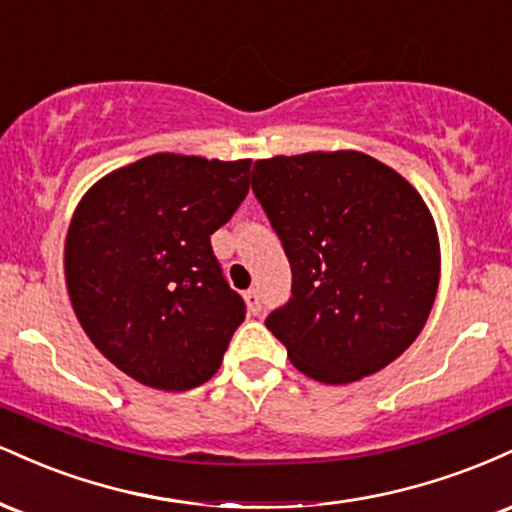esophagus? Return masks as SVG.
<instances>
[{
	"instance_id": "1",
	"label": "esophagus",
	"mask_w": 512,
	"mask_h": 512,
	"mask_svg": "<svg viewBox=\"0 0 512 512\" xmlns=\"http://www.w3.org/2000/svg\"><path fill=\"white\" fill-rule=\"evenodd\" d=\"M245 301H248V310L252 315H257L262 310V296H260V291H257V289L245 291Z\"/></svg>"
}]
</instances>
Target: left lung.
Here are the masks:
<instances>
[{
  "instance_id": "obj_1",
  "label": "left lung",
  "mask_w": 512,
  "mask_h": 512,
  "mask_svg": "<svg viewBox=\"0 0 512 512\" xmlns=\"http://www.w3.org/2000/svg\"><path fill=\"white\" fill-rule=\"evenodd\" d=\"M252 192L291 264V298L264 325L293 366L342 385L402 356L424 330L440 272L419 192L358 151L257 161Z\"/></svg>"
}]
</instances>
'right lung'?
<instances>
[{"instance_id": "add662e5", "label": "right lung", "mask_w": 512, "mask_h": 512, "mask_svg": "<svg viewBox=\"0 0 512 512\" xmlns=\"http://www.w3.org/2000/svg\"><path fill=\"white\" fill-rule=\"evenodd\" d=\"M250 190V161L154 154L105 175L74 211L64 272L96 349L129 378L182 392L207 383L245 320L214 231Z\"/></svg>"}]
</instances>
